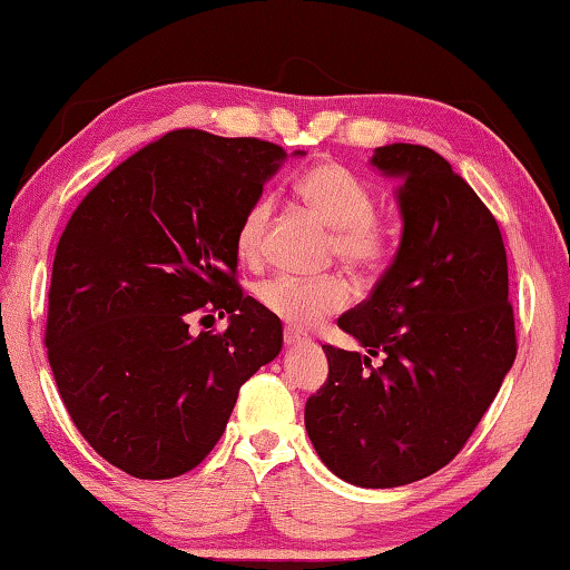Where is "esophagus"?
Wrapping results in <instances>:
<instances>
[{
  "label": "esophagus",
  "instance_id": "1",
  "mask_svg": "<svg viewBox=\"0 0 570 570\" xmlns=\"http://www.w3.org/2000/svg\"><path fill=\"white\" fill-rule=\"evenodd\" d=\"M304 342H306V334L304 332L294 330V327H286L284 330V345L286 347H302Z\"/></svg>",
  "mask_w": 570,
  "mask_h": 570
}]
</instances>
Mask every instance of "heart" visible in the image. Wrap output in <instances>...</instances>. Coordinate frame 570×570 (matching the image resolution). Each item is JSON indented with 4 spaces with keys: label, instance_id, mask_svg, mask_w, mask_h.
Returning <instances> with one entry per match:
<instances>
[{
    "label": "heart",
    "instance_id": "heart-1",
    "mask_svg": "<svg viewBox=\"0 0 570 570\" xmlns=\"http://www.w3.org/2000/svg\"><path fill=\"white\" fill-rule=\"evenodd\" d=\"M296 195L317 218L332 228V256L357 274H370L387 253L385 228L375 218V200L363 179L337 161H322L306 169L296 183ZM271 220V200L258 197L243 213L236 230L240 261H256L264 248ZM258 302L292 327H312L330 314L345 309L350 286L342 276H276L258 286Z\"/></svg>",
    "mask_w": 570,
    "mask_h": 570
}]
</instances>
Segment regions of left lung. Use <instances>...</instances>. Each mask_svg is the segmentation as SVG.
Segmentation results:
<instances>
[{"label":"left lung","instance_id":"left-lung-1","mask_svg":"<svg viewBox=\"0 0 570 570\" xmlns=\"http://www.w3.org/2000/svg\"><path fill=\"white\" fill-rule=\"evenodd\" d=\"M370 167L399 179L401 246L373 294L337 320L367 355L324 345L330 375L304 426L332 474L385 490L462 451L518 347L502 233L474 189L421 144L377 147Z\"/></svg>","mask_w":570,"mask_h":570}]
</instances>
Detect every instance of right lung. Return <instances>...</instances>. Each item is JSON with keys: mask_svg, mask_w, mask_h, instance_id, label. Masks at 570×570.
<instances>
[{"mask_svg": "<svg viewBox=\"0 0 570 570\" xmlns=\"http://www.w3.org/2000/svg\"><path fill=\"white\" fill-rule=\"evenodd\" d=\"M284 161L271 141L169 131L108 171L62 230L52 375L88 444L137 480L200 464L240 385L282 352V320L236 284V230ZM215 313L225 333L188 330Z\"/></svg>", "mask_w": 570, "mask_h": 570, "instance_id": "obj_1", "label": "right lung"}]
</instances>
